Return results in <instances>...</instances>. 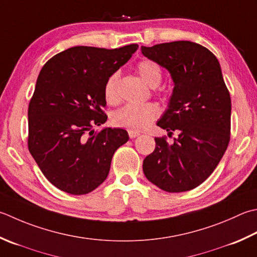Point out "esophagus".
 <instances>
[{"label": "esophagus", "mask_w": 257, "mask_h": 257, "mask_svg": "<svg viewBox=\"0 0 257 257\" xmlns=\"http://www.w3.org/2000/svg\"><path fill=\"white\" fill-rule=\"evenodd\" d=\"M128 135H129V138H130V139H134V138H136V137H138V136H139L140 134H139V133H136V132H129Z\"/></svg>", "instance_id": "1"}]
</instances>
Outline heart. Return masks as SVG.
<instances>
[{
  "label": "heart",
  "instance_id": "1",
  "mask_svg": "<svg viewBox=\"0 0 257 257\" xmlns=\"http://www.w3.org/2000/svg\"><path fill=\"white\" fill-rule=\"evenodd\" d=\"M136 69L149 87H157L162 81V68L153 60H142ZM103 95L109 104H115L119 101V74L117 72L112 73L105 81ZM159 114L160 110L155 103H128L112 113L111 122L115 127L127 129L129 132H143L159 117Z\"/></svg>",
  "mask_w": 257,
  "mask_h": 257
}]
</instances>
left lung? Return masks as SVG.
Listing matches in <instances>:
<instances>
[{
	"mask_svg": "<svg viewBox=\"0 0 257 257\" xmlns=\"http://www.w3.org/2000/svg\"><path fill=\"white\" fill-rule=\"evenodd\" d=\"M146 58L166 68L174 81L168 109L157 122L174 144L155 138L143 170L150 183L168 193H183L204 183L217 167L230 138L229 91L217 58L190 41L142 47Z\"/></svg>",
	"mask_w": 257,
	"mask_h": 257,
	"instance_id": "obj_1",
	"label": "left lung"
}]
</instances>
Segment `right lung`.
Masks as SVG:
<instances>
[{
    "instance_id": "right-lung-1",
    "label": "right lung",
    "mask_w": 257,
    "mask_h": 257,
    "mask_svg": "<svg viewBox=\"0 0 257 257\" xmlns=\"http://www.w3.org/2000/svg\"><path fill=\"white\" fill-rule=\"evenodd\" d=\"M137 49L73 47L40 71L29 103L28 146L45 178L62 192L94 190L107 178L115 150L128 142L123 129H91L107 121L105 81Z\"/></svg>"
}]
</instances>
